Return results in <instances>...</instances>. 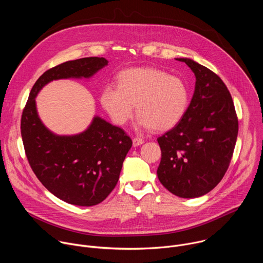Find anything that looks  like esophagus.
Instances as JSON below:
<instances>
[{
  "mask_svg": "<svg viewBox=\"0 0 263 263\" xmlns=\"http://www.w3.org/2000/svg\"><path fill=\"white\" fill-rule=\"evenodd\" d=\"M144 142V140L142 138H138V137H134L133 138V145L134 146H137V145H140Z\"/></svg>",
  "mask_w": 263,
  "mask_h": 263,
  "instance_id": "1",
  "label": "esophagus"
}]
</instances>
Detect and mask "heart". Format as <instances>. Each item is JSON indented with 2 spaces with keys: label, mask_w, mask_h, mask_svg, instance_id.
I'll return each instance as SVG.
<instances>
[{
  "label": "heart",
  "mask_w": 263,
  "mask_h": 263,
  "mask_svg": "<svg viewBox=\"0 0 263 263\" xmlns=\"http://www.w3.org/2000/svg\"><path fill=\"white\" fill-rule=\"evenodd\" d=\"M103 108L118 125H125L137 110L139 129L167 131L183 119L190 103V89L179 77L155 67H132L120 72L118 86L104 87Z\"/></svg>",
  "instance_id": "obj_1"
}]
</instances>
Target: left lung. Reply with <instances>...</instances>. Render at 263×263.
<instances>
[{
	"label": "left lung",
	"instance_id": "left-lung-1",
	"mask_svg": "<svg viewBox=\"0 0 263 263\" xmlns=\"http://www.w3.org/2000/svg\"><path fill=\"white\" fill-rule=\"evenodd\" d=\"M177 60L194 71L195 92L181 122L157 138V176L175 196L193 199L212 191L227 172L238 120L232 97L216 73L190 58Z\"/></svg>",
	"mask_w": 263,
	"mask_h": 263
}]
</instances>
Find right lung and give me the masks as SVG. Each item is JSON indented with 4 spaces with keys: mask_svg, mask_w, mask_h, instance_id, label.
Returning <instances> with one entry per match:
<instances>
[{
    "mask_svg": "<svg viewBox=\"0 0 263 263\" xmlns=\"http://www.w3.org/2000/svg\"><path fill=\"white\" fill-rule=\"evenodd\" d=\"M106 65L103 57H86L48 69L33 85L23 111L21 132L29 164L46 189L68 204L103 202L119 181L132 140L98 116L79 134L57 135L40 119L35 98L54 80L89 79Z\"/></svg>",
    "mask_w": 263,
    "mask_h": 263,
    "instance_id": "add662e5",
    "label": "right lung"
}]
</instances>
